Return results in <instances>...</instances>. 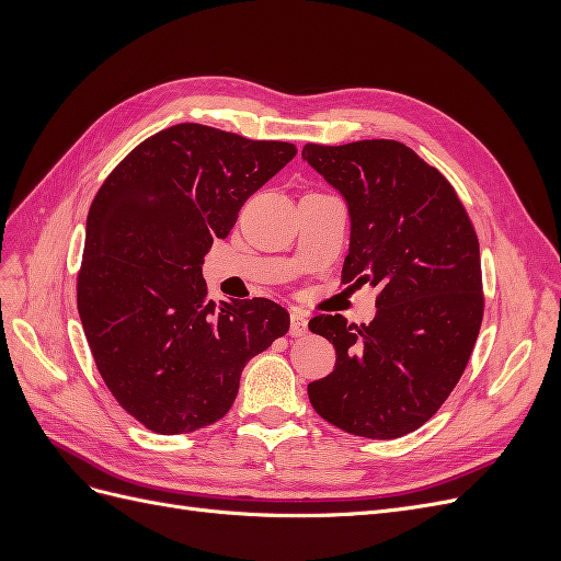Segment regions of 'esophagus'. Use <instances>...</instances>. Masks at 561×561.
Masks as SVG:
<instances>
[{"label": "esophagus", "instance_id": "esophagus-1", "mask_svg": "<svg viewBox=\"0 0 561 561\" xmlns=\"http://www.w3.org/2000/svg\"><path fill=\"white\" fill-rule=\"evenodd\" d=\"M290 334H293V336L307 334V318H304L301 311H293V313H290Z\"/></svg>", "mask_w": 561, "mask_h": 561}]
</instances>
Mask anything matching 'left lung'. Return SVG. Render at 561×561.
<instances>
[{
  "label": "left lung",
  "instance_id": "8db88e82",
  "mask_svg": "<svg viewBox=\"0 0 561 561\" xmlns=\"http://www.w3.org/2000/svg\"><path fill=\"white\" fill-rule=\"evenodd\" d=\"M301 157L348 203L342 280L379 287L369 325L328 313L309 322L336 351L309 400L351 435L402 437L443 407L478 342V233L449 180L398 140L309 142Z\"/></svg>",
  "mask_w": 561,
  "mask_h": 561
}]
</instances>
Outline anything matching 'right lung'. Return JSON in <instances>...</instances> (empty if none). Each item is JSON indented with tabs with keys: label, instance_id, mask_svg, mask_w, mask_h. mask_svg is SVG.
Here are the masks:
<instances>
[{
	"label": "right lung",
	"instance_id": "add662e5",
	"mask_svg": "<svg viewBox=\"0 0 561 561\" xmlns=\"http://www.w3.org/2000/svg\"><path fill=\"white\" fill-rule=\"evenodd\" d=\"M295 154L293 142L178 124L135 147L98 190L77 309L100 377L145 428L182 435L222 419L248 360L290 330L264 297L217 307L201 264Z\"/></svg>",
	"mask_w": 561,
	"mask_h": 561
}]
</instances>
